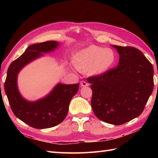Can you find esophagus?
Here are the masks:
<instances>
[{
  "label": "esophagus",
  "mask_w": 158,
  "mask_h": 158,
  "mask_svg": "<svg viewBox=\"0 0 158 158\" xmlns=\"http://www.w3.org/2000/svg\"><path fill=\"white\" fill-rule=\"evenodd\" d=\"M80 83H81V85L82 87H86V86H88L89 85L88 83H87L86 81H81Z\"/></svg>",
  "instance_id": "1"
}]
</instances>
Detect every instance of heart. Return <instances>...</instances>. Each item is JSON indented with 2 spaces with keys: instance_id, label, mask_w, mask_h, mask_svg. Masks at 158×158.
I'll use <instances>...</instances> for the list:
<instances>
[{
  "instance_id": "heart-1",
  "label": "heart",
  "mask_w": 158,
  "mask_h": 158,
  "mask_svg": "<svg viewBox=\"0 0 158 158\" xmlns=\"http://www.w3.org/2000/svg\"><path fill=\"white\" fill-rule=\"evenodd\" d=\"M74 64L82 71H88L92 75H101L115 65L116 53L110 48H103L91 45L75 53Z\"/></svg>"
}]
</instances>
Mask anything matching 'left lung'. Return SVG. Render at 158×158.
Returning <instances> with one entry per match:
<instances>
[{"mask_svg": "<svg viewBox=\"0 0 158 158\" xmlns=\"http://www.w3.org/2000/svg\"><path fill=\"white\" fill-rule=\"evenodd\" d=\"M119 64L101 75L89 77L95 115L102 122L122 125L139 116L153 89V67L139 49L113 45Z\"/></svg>", "mask_w": 158, "mask_h": 158, "instance_id": "obj_1", "label": "left lung"}]
</instances>
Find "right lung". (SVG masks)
Here are the masks:
<instances>
[{
	"instance_id": "1",
	"label": "right lung",
	"mask_w": 158,
	"mask_h": 158,
	"mask_svg": "<svg viewBox=\"0 0 158 158\" xmlns=\"http://www.w3.org/2000/svg\"><path fill=\"white\" fill-rule=\"evenodd\" d=\"M58 46L54 41L30 45L25 52L9 66L5 82V91L14 115L28 126L37 129L49 128L62 122L69 111L70 100L79 89V83L57 85L45 98L36 102L23 99L18 92L17 77L23 66L43 56L42 53L53 51Z\"/></svg>"
}]
</instances>
